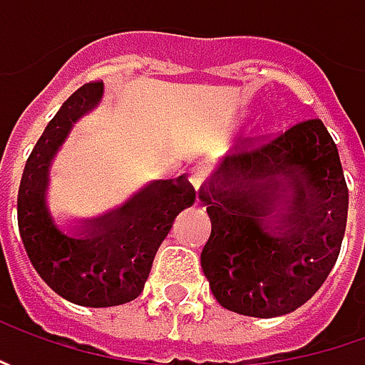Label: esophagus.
Segmentation results:
<instances>
[{"instance_id":"34e87169","label":"esophagus","mask_w":365,"mask_h":365,"mask_svg":"<svg viewBox=\"0 0 365 365\" xmlns=\"http://www.w3.org/2000/svg\"><path fill=\"white\" fill-rule=\"evenodd\" d=\"M189 180H190V185H192V189L199 190L201 187H203V182H205V173L201 170V168H192L189 175Z\"/></svg>"}]
</instances>
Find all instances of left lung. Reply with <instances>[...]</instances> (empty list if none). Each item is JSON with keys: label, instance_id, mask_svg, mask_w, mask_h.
<instances>
[{"label": "left lung", "instance_id": "8db88e82", "mask_svg": "<svg viewBox=\"0 0 365 365\" xmlns=\"http://www.w3.org/2000/svg\"><path fill=\"white\" fill-rule=\"evenodd\" d=\"M199 199L211 219L201 266L213 297L233 313H292L337 262L349 195L337 146L321 120L225 156Z\"/></svg>", "mask_w": 365, "mask_h": 365}]
</instances>
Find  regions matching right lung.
Instances as JSON below:
<instances>
[{
    "instance_id": "add662e5",
    "label": "right lung",
    "mask_w": 365,
    "mask_h": 365,
    "mask_svg": "<svg viewBox=\"0 0 365 365\" xmlns=\"http://www.w3.org/2000/svg\"><path fill=\"white\" fill-rule=\"evenodd\" d=\"M103 83L75 91L52 118L26 162L18 227L28 258L56 294L81 307H115L140 297L176 215L195 203L187 176L152 180L120 207L63 232L50 213V166L73 125L99 106Z\"/></svg>"
}]
</instances>
